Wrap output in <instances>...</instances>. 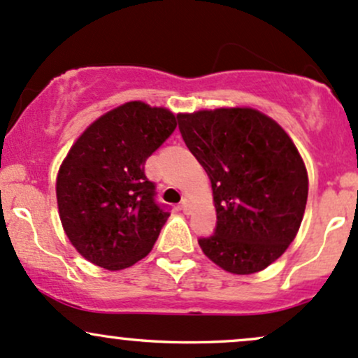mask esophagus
I'll return each instance as SVG.
<instances>
[{
	"label": "esophagus",
	"instance_id": "1",
	"mask_svg": "<svg viewBox=\"0 0 358 358\" xmlns=\"http://www.w3.org/2000/svg\"><path fill=\"white\" fill-rule=\"evenodd\" d=\"M190 209H192V202L188 199H183L182 200V210L185 212V214H188V212H190Z\"/></svg>",
	"mask_w": 358,
	"mask_h": 358
}]
</instances>
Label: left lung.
Returning a JSON list of instances; mask_svg holds the SVG:
<instances>
[{
    "mask_svg": "<svg viewBox=\"0 0 358 358\" xmlns=\"http://www.w3.org/2000/svg\"><path fill=\"white\" fill-rule=\"evenodd\" d=\"M192 155L210 178L217 226L199 239L203 255L234 275L265 270L297 236L308 170L287 132L260 110L178 113Z\"/></svg>",
    "mask_w": 358,
    "mask_h": 358,
    "instance_id": "obj_1",
    "label": "left lung"
}]
</instances>
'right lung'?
<instances>
[{
  "instance_id": "obj_1",
  "label": "right lung",
  "mask_w": 358,
  "mask_h": 358,
  "mask_svg": "<svg viewBox=\"0 0 358 358\" xmlns=\"http://www.w3.org/2000/svg\"><path fill=\"white\" fill-rule=\"evenodd\" d=\"M175 127L171 110L127 101L71 146L56 180L59 217L71 245L93 265L127 268L155 246L170 212L155 202L144 163Z\"/></svg>"
}]
</instances>
